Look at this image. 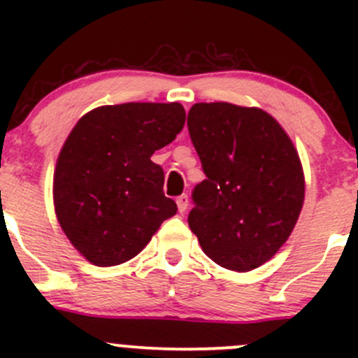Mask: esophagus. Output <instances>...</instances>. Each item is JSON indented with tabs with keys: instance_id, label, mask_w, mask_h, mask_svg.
Segmentation results:
<instances>
[{
	"instance_id": "34e87169",
	"label": "esophagus",
	"mask_w": 358,
	"mask_h": 358,
	"mask_svg": "<svg viewBox=\"0 0 358 358\" xmlns=\"http://www.w3.org/2000/svg\"><path fill=\"white\" fill-rule=\"evenodd\" d=\"M176 204H178V211L180 213H185L187 208H189V197L183 194V196L176 197Z\"/></svg>"
}]
</instances>
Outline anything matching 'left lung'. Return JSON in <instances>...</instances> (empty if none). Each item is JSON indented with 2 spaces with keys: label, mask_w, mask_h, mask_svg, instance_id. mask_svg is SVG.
Masks as SVG:
<instances>
[{
  "label": "left lung",
  "mask_w": 358,
  "mask_h": 358,
  "mask_svg": "<svg viewBox=\"0 0 358 358\" xmlns=\"http://www.w3.org/2000/svg\"><path fill=\"white\" fill-rule=\"evenodd\" d=\"M206 180L189 227L202 251L234 272L268 262L289 239L305 201L298 150L263 109L194 103L187 117Z\"/></svg>",
  "instance_id": "1"
}]
</instances>
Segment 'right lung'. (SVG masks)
Listing matches in <instances>:
<instances>
[{
    "instance_id": "1",
    "label": "right lung",
    "mask_w": 358,
    "mask_h": 358,
    "mask_svg": "<svg viewBox=\"0 0 358 358\" xmlns=\"http://www.w3.org/2000/svg\"><path fill=\"white\" fill-rule=\"evenodd\" d=\"M185 124L178 102H129L86 112L69 133L53 175L55 215L71 244L96 266L135 258L176 204L150 161Z\"/></svg>"
}]
</instances>
